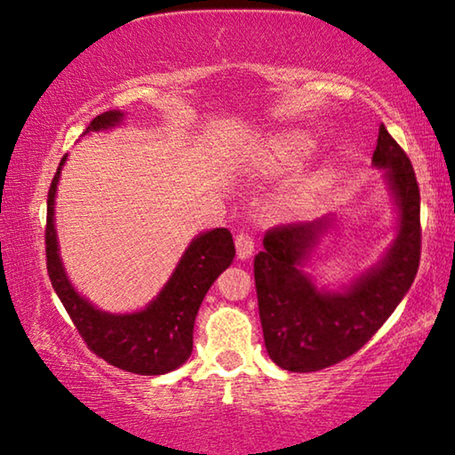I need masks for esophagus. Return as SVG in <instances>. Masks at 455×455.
I'll list each match as a JSON object with an SVG mask.
<instances>
[{"mask_svg":"<svg viewBox=\"0 0 455 455\" xmlns=\"http://www.w3.org/2000/svg\"><path fill=\"white\" fill-rule=\"evenodd\" d=\"M235 245H236V255H239V259H249V257L253 255V251H255L253 236H251L249 233L236 235Z\"/></svg>","mask_w":455,"mask_h":455,"instance_id":"esophagus-1","label":"esophagus"}]
</instances>
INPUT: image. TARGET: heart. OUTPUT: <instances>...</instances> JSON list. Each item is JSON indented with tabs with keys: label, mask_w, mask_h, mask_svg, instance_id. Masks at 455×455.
Wrapping results in <instances>:
<instances>
[{
	"label": "heart",
	"mask_w": 455,
	"mask_h": 455,
	"mask_svg": "<svg viewBox=\"0 0 455 455\" xmlns=\"http://www.w3.org/2000/svg\"><path fill=\"white\" fill-rule=\"evenodd\" d=\"M315 151V140L302 132H283L269 139L251 157V165L263 173H282L307 161Z\"/></svg>",
	"instance_id": "heart-1"
}]
</instances>
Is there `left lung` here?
<instances>
[{"mask_svg": "<svg viewBox=\"0 0 455 455\" xmlns=\"http://www.w3.org/2000/svg\"><path fill=\"white\" fill-rule=\"evenodd\" d=\"M371 165L398 212L396 239L374 267L341 290L316 288L304 267L333 216L275 227L255 255L257 304L271 362L288 371H318L354 355L388 321L415 282L421 259V196L412 165L386 126H379Z\"/></svg>", "mask_w": 455, "mask_h": 455, "instance_id": "left-lung-1", "label": "left lung"}]
</instances>
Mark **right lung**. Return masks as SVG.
I'll return each mask as SVG.
<instances>
[{
    "mask_svg": "<svg viewBox=\"0 0 455 455\" xmlns=\"http://www.w3.org/2000/svg\"><path fill=\"white\" fill-rule=\"evenodd\" d=\"M122 120L124 112H104L90 122L84 134L110 131ZM65 161L67 155L59 163L46 200V269L54 292L87 347L110 365L140 376H161L173 371L192 355L194 323L202 300L216 277L233 263V235L228 228H212L194 236L172 277L142 310L126 315L100 310L73 288L59 255L54 196Z\"/></svg>",
    "mask_w": 455,
    "mask_h": 455,
    "instance_id": "right-lung-1",
    "label": "right lung"
}]
</instances>
